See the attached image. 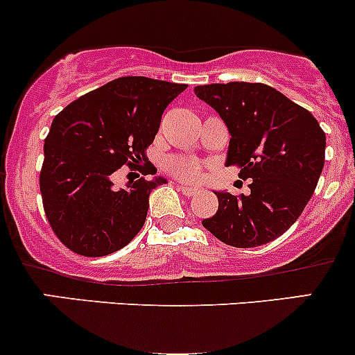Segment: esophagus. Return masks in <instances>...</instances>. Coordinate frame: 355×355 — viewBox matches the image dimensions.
Returning a JSON list of instances; mask_svg holds the SVG:
<instances>
[{
  "label": "esophagus",
  "instance_id": "34e87169",
  "mask_svg": "<svg viewBox=\"0 0 355 355\" xmlns=\"http://www.w3.org/2000/svg\"><path fill=\"white\" fill-rule=\"evenodd\" d=\"M178 189H180L185 196H196L199 192L198 187H187V185H178Z\"/></svg>",
  "mask_w": 355,
  "mask_h": 355
}]
</instances>
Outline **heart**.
Listing matches in <instances>:
<instances>
[{
  "label": "heart",
  "mask_w": 355,
  "mask_h": 355,
  "mask_svg": "<svg viewBox=\"0 0 355 355\" xmlns=\"http://www.w3.org/2000/svg\"><path fill=\"white\" fill-rule=\"evenodd\" d=\"M170 166L173 168L175 173L182 178H187V180H196V178L202 177V168L196 163H189V161L175 159L171 161Z\"/></svg>",
  "instance_id": "obj_1"
}]
</instances>
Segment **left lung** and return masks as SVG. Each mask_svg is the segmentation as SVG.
<instances>
[{"label": "left lung", "mask_w": 355, "mask_h": 355, "mask_svg": "<svg viewBox=\"0 0 355 355\" xmlns=\"http://www.w3.org/2000/svg\"><path fill=\"white\" fill-rule=\"evenodd\" d=\"M230 132L227 163L239 164L250 194L214 192L218 211L204 228L234 247L268 244L288 230L316 189L327 135L316 118L266 84L230 82L194 89Z\"/></svg>", "instance_id": "left-lung-1"}]
</instances>
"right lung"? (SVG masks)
Here are the masks:
<instances>
[{"label":"right lung","mask_w":355,"mask_h":355,"mask_svg":"<svg viewBox=\"0 0 355 355\" xmlns=\"http://www.w3.org/2000/svg\"><path fill=\"white\" fill-rule=\"evenodd\" d=\"M185 89L187 84L120 77L56 114L39 185L49 225L68 249L108 256L141 232L149 194L166 178H132L116 191L111 177L121 164L142 170L163 111Z\"/></svg>","instance_id":"1"}]
</instances>
